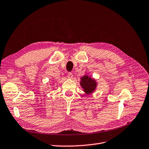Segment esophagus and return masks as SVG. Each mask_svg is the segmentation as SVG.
I'll return each instance as SVG.
<instances>
[{
    "mask_svg": "<svg viewBox=\"0 0 149 149\" xmlns=\"http://www.w3.org/2000/svg\"><path fill=\"white\" fill-rule=\"evenodd\" d=\"M67 77H68V78L69 79H71V78H73V73H71V72H70V73H68Z\"/></svg>",
    "mask_w": 149,
    "mask_h": 149,
    "instance_id": "esophagus-1",
    "label": "esophagus"
}]
</instances>
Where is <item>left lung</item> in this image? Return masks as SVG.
Wrapping results in <instances>:
<instances>
[{"label": "left lung", "instance_id": "obj_1", "mask_svg": "<svg viewBox=\"0 0 149 149\" xmlns=\"http://www.w3.org/2000/svg\"><path fill=\"white\" fill-rule=\"evenodd\" d=\"M80 84L86 94H90L95 91L97 87V82L91 77L85 75L81 78Z\"/></svg>", "mask_w": 149, "mask_h": 149}]
</instances>
